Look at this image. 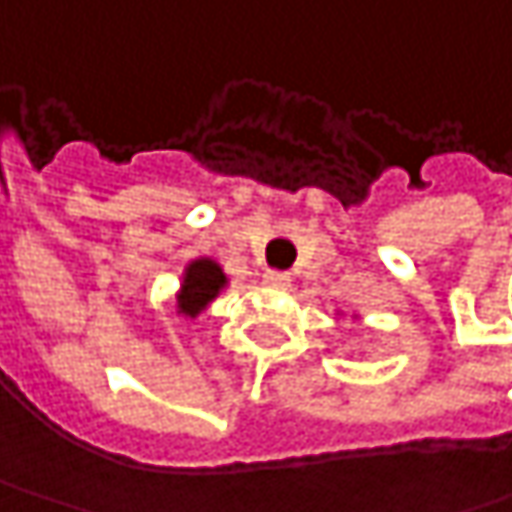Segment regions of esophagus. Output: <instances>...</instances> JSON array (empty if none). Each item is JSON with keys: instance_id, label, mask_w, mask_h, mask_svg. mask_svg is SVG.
I'll return each mask as SVG.
<instances>
[{"instance_id": "34e87169", "label": "esophagus", "mask_w": 512, "mask_h": 512, "mask_svg": "<svg viewBox=\"0 0 512 512\" xmlns=\"http://www.w3.org/2000/svg\"><path fill=\"white\" fill-rule=\"evenodd\" d=\"M263 284H266V287L281 290V287H287V284H290V272H275V269H269V272H263Z\"/></svg>"}]
</instances>
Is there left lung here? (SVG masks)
I'll return each instance as SVG.
<instances>
[{"instance_id":"obj_1","label":"left lung","mask_w":512,"mask_h":512,"mask_svg":"<svg viewBox=\"0 0 512 512\" xmlns=\"http://www.w3.org/2000/svg\"><path fill=\"white\" fill-rule=\"evenodd\" d=\"M338 314H341V311H338ZM356 317H358V314H353V320H356Z\"/></svg>"}]
</instances>
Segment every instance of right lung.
<instances>
[{"label":"right lung","instance_id":"add662e5","mask_svg":"<svg viewBox=\"0 0 512 512\" xmlns=\"http://www.w3.org/2000/svg\"><path fill=\"white\" fill-rule=\"evenodd\" d=\"M228 287V275L213 257H195L183 266L180 290L174 293V311L183 320H195Z\"/></svg>","mask_w":512,"mask_h":512}]
</instances>
